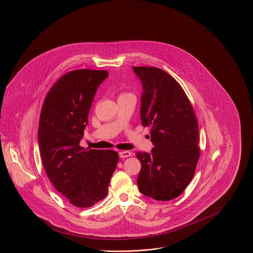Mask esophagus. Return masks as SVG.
I'll list each match as a JSON object with an SVG mask.
<instances>
[{"label": "esophagus", "instance_id": "1", "mask_svg": "<svg viewBox=\"0 0 253 253\" xmlns=\"http://www.w3.org/2000/svg\"><path fill=\"white\" fill-rule=\"evenodd\" d=\"M132 155V152H129V151H120L119 152V156L121 158H126V157H129Z\"/></svg>", "mask_w": 253, "mask_h": 253}]
</instances>
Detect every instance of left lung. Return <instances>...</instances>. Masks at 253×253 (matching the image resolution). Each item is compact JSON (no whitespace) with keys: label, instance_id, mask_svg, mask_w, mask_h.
Segmentation results:
<instances>
[{"label":"left lung","instance_id":"1","mask_svg":"<svg viewBox=\"0 0 253 253\" xmlns=\"http://www.w3.org/2000/svg\"><path fill=\"white\" fill-rule=\"evenodd\" d=\"M143 83L141 120L151 130L154 148L137 152L142 168L138 186L142 194L167 202L179 197L192 181L200 158L199 124L181 85L156 67L133 66Z\"/></svg>","mask_w":253,"mask_h":253}]
</instances>
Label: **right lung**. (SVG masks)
Listing matches in <instances>:
<instances>
[{
	"mask_svg": "<svg viewBox=\"0 0 253 253\" xmlns=\"http://www.w3.org/2000/svg\"><path fill=\"white\" fill-rule=\"evenodd\" d=\"M106 70L78 69L62 75L42 106L38 141L45 171L58 193L76 207H90L107 195L119 160L111 150H90L79 143L89 110Z\"/></svg>",
	"mask_w": 253,
	"mask_h": 253,
	"instance_id": "right-lung-1",
	"label": "right lung"
}]
</instances>
